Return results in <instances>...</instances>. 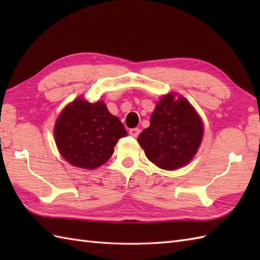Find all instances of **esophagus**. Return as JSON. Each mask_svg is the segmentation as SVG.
<instances>
[{"label":"esophagus","mask_w":260,"mask_h":260,"mask_svg":"<svg viewBox=\"0 0 260 260\" xmlns=\"http://www.w3.org/2000/svg\"><path fill=\"white\" fill-rule=\"evenodd\" d=\"M129 134L132 136L137 137V136H139V134H140V128H137V127H135V128H131L129 129Z\"/></svg>","instance_id":"1"}]
</instances>
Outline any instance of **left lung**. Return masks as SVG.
<instances>
[{
	"label": "left lung",
	"mask_w": 260,
	"mask_h": 260,
	"mask_svg": "<svg viewBox=\"0 0 260 260\" xmlns=\"http://www.w3.org/2000/svg\"><path fill=\"white\" fill-rule=\"evenodd\" d=\"M203 135L201 119L196 110L173 93L157 103L151 116V125L142 132L139 143L147 158L164 170L183 167L194 156Z\"/></svg>",
	"instance_id": "8db88e82"
}]
</instances>
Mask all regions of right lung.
<instances>
[{"label":"right lung","mask_w":260,"mask_h":260,"mask_svg":"<svg viewBox=\"0 0 260 260\" xmlns=\"http://www.w3.org/2000/svg\"><path fill=\"white\" fill-rule=\"evenodd\" d=\"M124 136L123 124L103 102L92 104L81 98L63 109L54 126L60 154L74 167L88 170L107 162Z\"/></svg>","instance_id":"1"}]
</instances>
